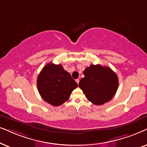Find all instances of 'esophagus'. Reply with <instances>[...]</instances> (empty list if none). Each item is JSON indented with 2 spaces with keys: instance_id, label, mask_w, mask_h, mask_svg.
Listing matches in <instances>:
<instances>
[{
  "instance_id": "esophagus-1",
  "label": "esophagus",
  "mask_w": 147,
  "mask_h": 147,
  "mask_svg": "<svg viewBox=\"0 0 147 147\" xmlns=\"http://www.w3.org/2000/svg\"><path fill=\"white\" fill-rule=\"evenodd\" d=\"M75 81H76V82H77V84H79V79H76Z\"/></svg>"
}]
</instances>
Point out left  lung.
Wrapping results in <instances>:
<instances>
[{"mask_svg":"<svg viewBox=\"0 0 147 147\" xmlns=\"http://www.w3.org/2000/svg\"><path fill=\"white\" fill-rule=\"evenodd\" d=\"M79 87L88 100L101 105L113 98L118 87V76L110 68L100 64H91L83 72Z\"/></svg>","mask_w":147,"mask_h":147,"instance_id":"left-lung-1","label":"left lung"}]
</instances>
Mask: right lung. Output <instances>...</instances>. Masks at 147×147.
<instances>
[{
  "mask_svg": "<svg viewBox=\"0 0 147 147\" xmlns=\"http://www.w3.org/2000/svg\"><path fill=\"white\" fill-rule=\"evenodd\" d=\"M37 86L45 101L53 106H59L68 100L78 85L61 64L48 63L39 74Z\"/></svg>",
  "mask_w": 147,
  "mask_h": 147,
  "instance_id": "1",
  "label": "right lung"
}]
</instances>
